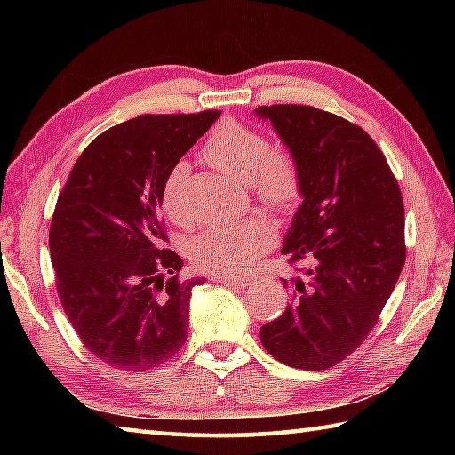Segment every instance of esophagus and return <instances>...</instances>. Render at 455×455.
I'll list each match as a JSON object with an SVG mask.
<instances>
[{"label": "esophagus", "instance_id": "1", "mask_svg": "<svg viewBox=\"0 0 455 455\" xmlns=\"http://www.w3.org/2000/svg\"><path fill=\"white\" fill-rule=\"evenodd\" d=\"M220 283L228 284V287L235 289H244L249 284V279H241V276H220Z\"/></svg>", "mask_w": 455, "mask_h": 455}]
</instances>
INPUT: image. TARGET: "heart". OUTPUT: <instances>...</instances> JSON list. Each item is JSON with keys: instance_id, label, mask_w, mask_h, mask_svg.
<instances>
[{"instance_id": "heart-1", "label": "heart", "mask_w": 455, "mask_h": 455, "mask_svg": "<svg viewBox=\"0 0 455 455\" xmlns=\"http://www.w3.org/2000/svg\"><path fill=\"white\" fill-rule=\"evenodd\" d=\"M203 158L228 179L252 187L257 200L267 209L289 211L301 198L303 174L295 154L271 148L268 136L244 122L227 120L214 126L204 142ZM187 176L188 164L180 160L166 174L160 195L164 212L176 225H188L180 198ZM273 238L275 233L268 222L249 220L236 227L204 230L190 243L188 252L198 271L241 275L271 246Z\"/></svg>"}]
</instances>
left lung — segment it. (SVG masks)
Returning a JSON list of instances; mask_svg holds the SVG:
<instances>
[{
  "mask_svg": "<svg viewBox=\"0 0 455 455\" xmlns=\"http://www.w3.org/2000/svg\"><path fill=\"white\" fill-rule=\"evenodd\" d=\"M301 166L303 203L281 252L307 260L283 279L291 305L260 327L281 363L321 371L371 333L405 265V211L394 172L363 128L313 106H260Z\"/></svg>",
  "mask_w": 455,
  "mask_h": 455,
  "instance_id": "obj_1",
  "label": "left lung"
}]
</instances>
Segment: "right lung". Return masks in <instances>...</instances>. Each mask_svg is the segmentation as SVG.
I'll return each mask as SVG.
<instances>
[{
	"instance_id": "obj_1",
	"label": "right lung",
	"mask_w": 455,
	"mask_h": 455,
	"mask_svg": "<svg viewBox=\"0 0 455 455\" xmlns=\"http://www.w3.org/2000/svg\"><path fill=\"white\" fill-rule=\"evenodd\" d=\"M220 116L144 114L94 138L61 188L50 227L58 297L84 347L114 369L146 371L179 353L190 292L164 249L160 195L171 168Z\"/></svg>"
}]
</instances>
